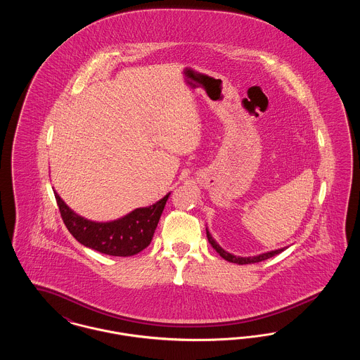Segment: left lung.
Here are the masks:
<instances>
[{
  "label": "left lung",
  "mask_w": 360,
  "mask_h": 360,
  "mask_svg": "<svg viewBox=\"0 0 360 360\" xmlns=\"http://www.w3.org/2000/svg\"><path fill=\"white\" fill-rule=\"evenodd\" d=\"M206 236H207V240H209V243L212 244V247L217 251V254H220V257H224L225 260H228V262H232V263H236V264H251V263H257V262H262V260H266V259H269V257H275V255H278L279 252H282L283 251V248H281V250H275V251H271V252H267V254H262V255H257V257H235V255H232V254H229V252H226V251H224L223 248L213 240V238L210 236V233L207 232V229H206Z\"/></svg>",
  "instance_id": "8db88e82"
}]
</instances>
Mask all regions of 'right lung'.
<instances>
[{"label":"right lung","mask_w":360,"mask_h":360,"mask_svg":"<svg viewBox=\"0 0 360 360\" xmlns=\"http://www.w3.org/2000/svg\"><path fill=\"white\" fill-rule=\"evenodd\" d=\"M55 194L62 220L70 233L85 247L112 257H132L150 245L155 229L170 195L148 207H139L120 220L94 223L75 214Z\"/></svg>","instance_id":"1"}]
</instances>
